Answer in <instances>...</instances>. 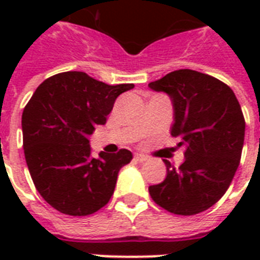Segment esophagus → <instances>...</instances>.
<instances>
[{"label": "esophagus", "instance_id": "34e87169", "mask_svg": "<svg viewBox=\"0 0 260 260\" xmlns=\"http://www.w3.org/2000/svg\"><path fill=\"white\" fill-rule=\"evenodd\" d=\"M135 160H138V162L143 163L147 160V156L146 155H142V154H135Z\"/></svg>", "mask_w": 260, "mask_h": 260}]
</instances>
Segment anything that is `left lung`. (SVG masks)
<instances>
[{"label":"left lung","instance_id":"obj_1","mask_svg":"<svg viewBox=\"0 0 260 260\" xmlns=\"http://www.w3.org/2000/svg\"><path fill=\"white\" fill-rule=\"evenodd\" d=\"M148 87L170 97V134L186 150L179 167L163 159L166 179L148 187L151 198L174 214L201 213L225 194L238 170L246 131L240 104L225 83L187 69Z\"/></svg>","mask_w":260,"mask_h":260}]
</instances>
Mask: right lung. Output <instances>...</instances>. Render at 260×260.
Returning a JSON list of instances; mask_svg holds the SVG:
<instances>
[{"label":"right lung","mask_w":260,"mask_h":260,"mask_svg":"<svg viewBox=\"0 0 260 260\" xmlns=\"http://www.w3.org/2000/svg\"><path fill=\"white\" fill-rule=\"evenodd\" d=\"M134 87L67 71L46 79L26 104L21 117L26 166L40 196L60 213L87 216L109 202L132 152L101 151L94 158L89 138L105 124L116 98Z\"/></svg>","instance_id":"obj_1"}]
</instances>
